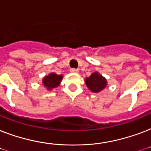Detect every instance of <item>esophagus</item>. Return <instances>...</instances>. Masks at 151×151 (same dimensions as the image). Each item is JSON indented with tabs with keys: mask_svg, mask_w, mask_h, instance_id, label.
I'll use <instances>...</instances> for the list:
<instances>
[{
	"mask_svg": "<svg viewBox=\"0 0 151 151\" xmlns=\"http://www.w3.org/2000/svg\"><path fill=\"white\" fill-rule=\"evenodd\" d=\"M70 72L71 73H78L79 72V70H78V69H70Z\"/></svg>",
	"mask_w": 151,
	"mask_h": 151,
	"instance_id": "34e87169",
	"label": "esophagus"
}]
</instances>
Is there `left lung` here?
<instances>
[{"label": "left lung", "mask_w": 151, "mask_h": 151, "mask_svg": "<svg viewBox=\"0 0 151 151\" xmlns=\"http://www.w3.org/2000/svg\"><path fill=\"white\" fill-rule=\"evenodd\" d=\"M85 85L92 92L98 93L107 86V81L99 72L92 73L88 78H85Z\"/></svg>", "instance_id": "1"}]
</instances>
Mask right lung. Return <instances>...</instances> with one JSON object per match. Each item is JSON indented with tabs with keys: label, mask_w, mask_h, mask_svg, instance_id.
Wrapping results in <instances>:
<instances>
[{
	"label": "right lung",
	"mask_w": 151,
	"mask_h": 151,
	"mask_svg": "<svg viewBox=\"0 0 151 151\" xmlns=\"http://www.w3.org/2000/svg\"><path fill=\"white\" fill-rule=\"evenodd\" d=\"M63 78V76L61 74L58 75L54 72H52V73H49L48 75L44 77L42 79V84L47 88V90L51 91L60 85Z\"/></svg>",
	"instance_id": "add662e5"
}]
</instances>
